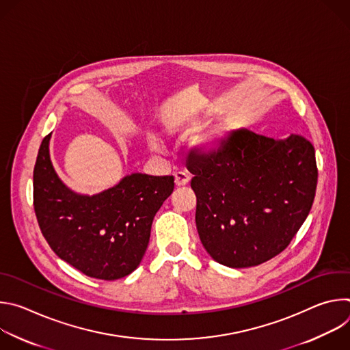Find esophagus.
Masks as SVG:
<instances>
[{
	"mask_svg": "<svg viewBox=\"0 0 350 350\" xmlns=\"http://www.w3.org/2000/svg\"><path fill=\"white\" fill-rule=\"evenodd\" d=\"M174 183H176L177 187H184V185H187L189 183V177L184 172H177L174 174Z\"/></svg>",
	"mask_w": 350,
	"mask_h": 350,
	"instance_id": "esophagus-1",
	"label": "esophagus"
}]
</instances>
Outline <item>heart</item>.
Instances as JSON below:
<instances>
[{
    "instance_id": "heart-1",
    "label": "heart",
    "mask_w": 350,
    "mask_h": 350,
    "mask_svg": "<svg viewBox=\"0 0 350 350\" xmlns=\"http://www.w3.org/2000/svg\"><path fill=\"white\" fill-rule=\"evenodd\" d=\"M206 122V116L205 115H199V113H185V115H178L177 118H173L166 129L169 134H176V133H181V134H188L191 131L198 130L201 126H204ZM228 133V129L224 123L217 124L212 131H209L206 135L199 137L196 139V145L198 146H206V148H212L213 144L216 142V139L224 137ZM148 144L151 146V149L154 151H159V142L154 135H148Z\"/></svg>"
}]
</instances>
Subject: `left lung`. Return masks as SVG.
<instances>
[{
    "mask_svg": "<svg viewBox=\"0 0 350 350\" xmlns=\"http://www.w3.org/2000/svg\"><path fill=\"white\" fill-rule=\"evenodd\" d=\"M195 223L206 252L220 265H262L289 245L316 195L314 146L291 134L274 139L246 129L211 158H191Z\"/></svg>",
    "mask_w": 350,
    "mask_h": 350,
    "instance_id": "1",
    "label": "left lung"
}]
</instances>
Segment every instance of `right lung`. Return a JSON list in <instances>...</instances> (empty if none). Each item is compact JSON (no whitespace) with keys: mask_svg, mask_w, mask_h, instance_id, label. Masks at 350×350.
Masks as SVG:
<instances>
[{"mask_svg":"<svg viewBox=\"0 0 350 350\" xmlns=\"http://www.w3.org/2000/svg\"><path fill=\"white\" fill-rule=\"evenodd\" d=\"M48 134L33 172V201L40 230L53 251L98 280L133 273L148 247L157 212L174 189L173 176L133 173L96 195H80L58 177Z\"/></svg>","mask_w":350,"mask_h":350,"instance_id":"obj_1","label":"right lung"}]
</instances>
